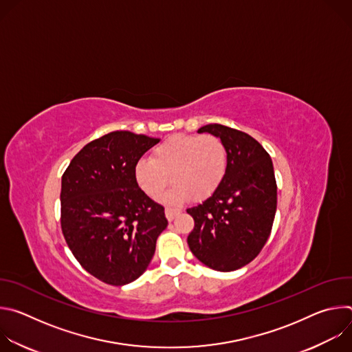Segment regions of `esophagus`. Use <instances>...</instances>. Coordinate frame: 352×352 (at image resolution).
<instances>
[{"label":"esophagus","mask_w":352,"mask_h":352,"mask_svg":"<svg viewBox=\"0 0 352 352\" xmlns=\"http://www.w3.org/2000/svg\"><path fill=\"white\" fill-rule=\"evenodd\" d=\"M182 210L181 209H174V208H167L166 209V217L168 221H173L175 219V216H178Z\"/></svg>","instance_id":"obj_1"}]
</instances>
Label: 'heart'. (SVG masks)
Returning <instances> with one entry per match:
<instances>
[{"instance_id": "b5f03b06", "label": "heart", "mask_w": 352, "mask_h": 352, "mask_svg": "<svg viewBox=\"0 0 352 352\" xmlns=\"http://www.w3.org/2000/svg\"><path fill=\"white\" fill-rule=\"evenodd\" d=\"M228 164L227 148L214 135H174L152 152V160L142 159L135 166V178L150 197H157L170 184L167 204H181L188 197L205 200L224 179Z\"/></svg>"}]
</instances>
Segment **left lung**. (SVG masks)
<instances>
[{"label":"left lung","mask_w":352,"mask_h":352,"mask_svg":"<svg viewBox=\"0 0 352 352\" xmlns=\"http://www.w3.org/2000/svg\"><path fill=\"white\" fill-rule=\"evenodd\" d=\"M197 132L223 140L228 164L217 190L186 210L195 220L188 245L208 267L232 272L252 262L270 235L277 209L273 163L263 146L245 132L220 124Z\"/></svg>","instance_id":"obj_1"}]
</instances>
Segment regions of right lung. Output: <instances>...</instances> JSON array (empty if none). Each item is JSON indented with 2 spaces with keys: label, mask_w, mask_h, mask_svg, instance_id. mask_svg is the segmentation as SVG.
I'll return each mask as SVG.
<instances>
[{
  "label": "right lung",
  "mask_w": 352,
  "mask_h": 352,
  "mask_svg": "<svg viewBox=\"0 0 352 352\" xmlns=\"http://www.w3.org/2000/svg\"><path fill=\"white\" fill-rule=\"evenodd\" d=\"M160 139L129 131L87 143L61 179V228L80 266L110 285L140 277L168 221L138 185L135 166Z\"/></svg>",
  "instance_id": "1"
}]
</instances>
